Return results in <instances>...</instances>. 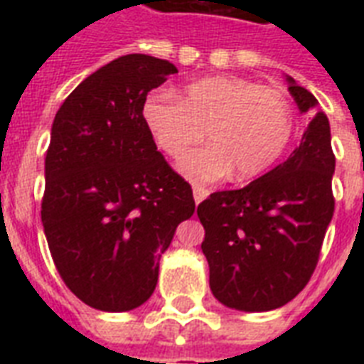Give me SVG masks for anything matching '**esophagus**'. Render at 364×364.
<instances>
[{
    "instance_id": "34e87169",
    "label": "esophagus",
    "mask_w": 364,
    "mask_h": 364,
    "mask_svg": "<svg viewBox=\"0 0 364 364\" xmlns=\"http://www.w3.org/2000/svg\"><path fill=\"white\" fill-rule=\"evenodd\" d=\"M193 193H194V202H196V204H200V202H202V200H204L205 196L210 194V191H208L205 187H202V185H194Z\"/></svg>"
}]
</instances>
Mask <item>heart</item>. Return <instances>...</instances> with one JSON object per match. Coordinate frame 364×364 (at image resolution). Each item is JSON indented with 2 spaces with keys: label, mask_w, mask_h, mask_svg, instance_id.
Masks as SVG:
<instances>
[{
  "label": "heart",
  "mask_w": 364,
  "mask_h": 364,
  "mask_svg": "<svg viewBox=\"0 0 364 364\" xmlns=\"http://www.w3.org/2000/svg\"><path fill=\"white\" fill-rule=\"evenodd\" d=\"M143 121L168 156H181V170L194 181H215L234 171L251 179L276 164L294 128L291 100L279 88L260 87L242 77H208L185 87L181 100L151 92L143 102Z\"/></svg>",
  "instance_id": "b5f03b06"
}]
</instances>
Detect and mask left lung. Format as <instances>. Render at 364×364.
Here are the masks:
<instances>
[{
    "instance_id": "left-lung-1",
    "label": "left lung",
    "mask_w": 364,
    "mask_h": 364,
    "mask_svg": "<svg viewBox=\"0 0 364 364\" xmlns=\"http://www.w3.org/2000/svg\"><path fill=\"white\" fill-rule=\"evenodd\" d=\"M287 81L302 113L316 107L314 94L291 77ZM333 173L331 126L319 111L283 164L245 187L210 194L198 205L202 251L219 302L268 311L306 287L334 213Z\"/></svg>"
}]
</instances>
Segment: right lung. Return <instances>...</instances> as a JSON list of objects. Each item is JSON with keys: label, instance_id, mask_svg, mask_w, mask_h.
<instances>
[{"label": "right lung", "instance_id": "right-lung-1", "mask_svg": "<svg viewBox=\"0 0 364 364\" xmlns=\"http://www.w3.org/2000/svg\"><path fill=\"white\" fill-rule=\"evenodd\" d=\"M173 73L168 60L126 54L88 75L54 117L43 228L60 277L96 310L141 306L177 225L194 213L193 188L143 121L147 92Z\"/></svg>", "mask_w": 364, "mask_h": 364}]
</instances>
